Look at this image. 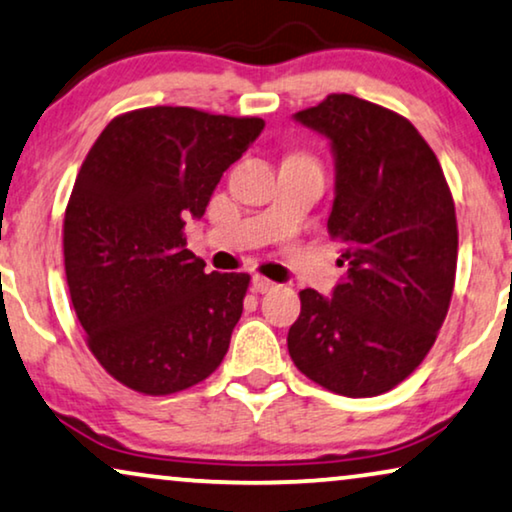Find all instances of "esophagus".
I'll return each mask as SVG.
<instances>
[{"mask_svg": "<svg viewBox=\"0 0 512 512\" xmlns=\"http://www.w3.org/2000/svg\"><path fill=\"white\" fill-rule=\"evenodd\" d=\"M251 286H254V291H258V293H268V291L277 289L275 282H270V279H265L261 275H256L254 279H251Z\"/></svg>", "mask_w": 512, "mask_h": 512, "instance_id": "34e87169", "label": "esophagus"}]
</instances>
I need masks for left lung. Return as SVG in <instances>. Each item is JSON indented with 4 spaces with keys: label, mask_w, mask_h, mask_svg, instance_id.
<instances>
[{
    "label": "left lung",
    "mask_w": 512,
    "mask_h": 512,
    "mask_svg": "<svg viewBox=\"0 0 512 512\" xmlns=\"http://www.w3.org/2000/svg\"><path fill=\"white\" fill-rule=\"evenodd\" d=\"M293 121L331 144L326 226L347 272L328 298L300 291L289 354L335 394H384L424 361L450 307L459 247L452 193L436 153L394 111L342 93Z\"/></svg>",
    "instance_id": "1"
}]
</instances>
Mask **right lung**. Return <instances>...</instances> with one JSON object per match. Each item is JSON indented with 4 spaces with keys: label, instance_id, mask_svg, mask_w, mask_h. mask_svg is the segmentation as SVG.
<instances>
[{
    "label": "right lung",
    "instance_id": "right-lung-1",
    "mask_svg": "<svg viewBox=\"0 0 512 512\" xmlns=\"http://www.w3.org/2000/svg\"><path fill=\"white\" fill-rule=\"evenodd\" d=\"M263 128L191 107L137 109L83 160L62 230L69 296L90 352L139 394L193 387L228 352L249 275H207L184 226Z\"/></svg>",
    "mask_w": 512,
    "mask_h": 512
}]
</instances>
